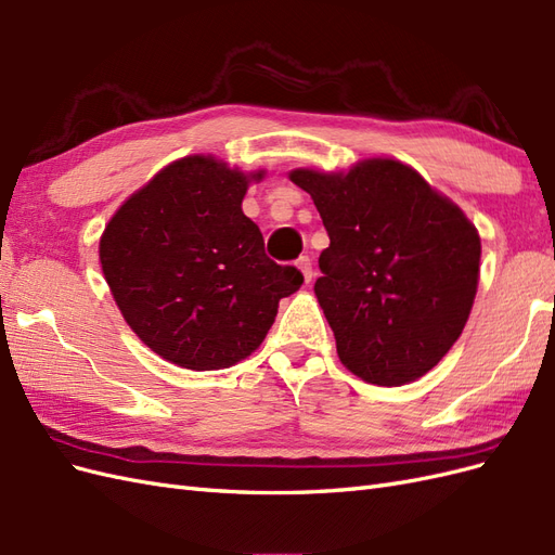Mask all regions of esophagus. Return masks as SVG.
Returning a JSON list of instances; mask_svg holds the SVG:
<instances>
[{"mask_svg":"<svg viewBox=\"0 0 555 555\" xmlns=\"http://www.w3.org/2000/svg\"><path fill=\"white\" fill-rule=\"evenodd\" d=\"M296 266H298V271L304 273V280L306 282H310L312 280V275H314V271H312V261H310V257H300L298 261H296Z\"/></svg>","mask_w":555,"mask_h":555,"instance_id":"34e87169","label":"esophagus"}]
</instances>
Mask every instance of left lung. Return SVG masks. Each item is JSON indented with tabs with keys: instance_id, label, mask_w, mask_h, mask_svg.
<instances>
[{
	"instance_id": "8db88e82",
	"label": "left lung",
	"mask_w": 555,
	"mask_h": 555,
	"mask_svg": "<svg viewBox=\"0 0 555 555\" xmlns=\"http://www.w3.org/2000/svg\"><path fill=\"white\" fill-rule=\"evenodd\" d=\"M326 227L314 294L349 373L377 386L424 377L461 338L479 282L475 224L408 164L296 169Z\"/></svg>"
}]
</instances>
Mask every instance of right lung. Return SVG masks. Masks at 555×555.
Instances as JSON below:
<instances>
[{
  "label": "right lung",
  "mask_w": 555,
  "mask_h": 555,
  "mask_svg": "<svg viewBox=\"0 0 555 555\" xmlns=\"http://www.w3.org/2000/svg\"><path fill=\"white\" fill-rule=\"evenodd\" d=\"M215 157L192 155L131 194L104 229L99 259L117 308L139 338L190 371L249 357L273 326L280 298L304 275L266 257L245 217L251 180Z\"/></svg>",
  "instance_id": "right-lung-1"
}]
</instances>
